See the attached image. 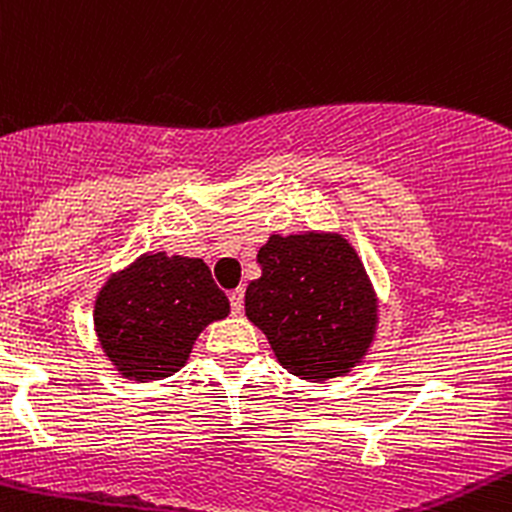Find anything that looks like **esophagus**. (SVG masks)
I'll use <instances>...</instances> for the list:
<instances>
[{
	"mask_svg": "<svg viewBox=\"0 0 512 512\" xmlns=\"http://www.w3.org/2000/svg\"><path fill=\"white\" fill-rule=\"evenodd\" d=\"M228 299H230V311L243 313V303H245V289H243V286H238V289L230 291Z\"/></svg>",
	"mask_w": 512,
	"mask_h": 512,
	"instance_id": "obj_1",
	"label": "esophagus"
}]
</instances>
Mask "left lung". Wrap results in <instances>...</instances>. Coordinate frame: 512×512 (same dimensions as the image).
Wrapping results in <instances>:
<instances>
[{
    "mask_svg": "<svg viewBox=\"0 0 512 512\" xmlns=\"http://www.w3.org/2000/svg\"><path fill=\"white\" fill-rule=\"evenodd\" d=\"M262 277L245 291V316L299 379L347 374L374 335L376 301L364 265L342 235H272L257 252Z\"/></svg>",
    "mask_w": 512,
    "mask_h": 512,
    "instance_id": "8db88e82",
    "label": "left lung"
}]
</instances>
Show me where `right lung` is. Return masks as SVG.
I'll return each mask as SVG.
<instances>
[{
	"label": "right lung",
	"mask_w": 512,
	"mask_h": 512,
	"mask_svg": "<svg viewBox=\"0 0 512 512\" xmlns=\"http://www.w3.org/2000/svg\"><path fill=\"white\" fill-rule=\"evenodd\" d=\"M230 303L199 257L143 255L99 291L94 325L106 357L128 379L155 381L184 367L194 340Z\"/></svg>",
	"instance_id": "add662e5"
}]
</instances>
